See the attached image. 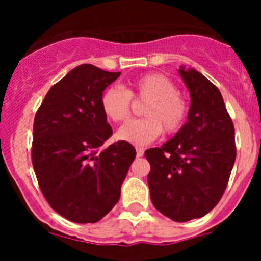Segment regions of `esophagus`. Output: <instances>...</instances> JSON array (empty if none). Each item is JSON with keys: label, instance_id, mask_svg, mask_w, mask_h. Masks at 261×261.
Returning <instances> with one entry per match:
<instances>
[{"label": "esophagus", "instance_id": "esophagus-1", "mask_svg": "<svg viewBox=\"0 0 261 261\" xmlns=\"http://www.w3.org/2000/svg\"><path fill=\"white\" fill-rule=\"evenodd\" d=\"M144 155V149L143 147H136V156L141 158Z\"/></svg>", "mask_w": 261, "mask_h": 261}]
</instances>
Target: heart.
Returning <instances> with one entry per match:
<instances>
[{"instance_id": "1", "label": "heart", "mask_w": 261, "mask_h": 261, "mask_svg": "<svg viewBox=\"0 0 261 261\" xmlns=\"http://www.w3.org/2000/svg\"><path fill=\"white\" fill-rule=\"evenodd\" d=\"M133 101L145 102L141 109L145 117L126 122L117 131V138L134 145H147L163 130L174 135L183 128L189 115V103L177 84L160 73L140 75L125 88H107L101 96L102 111L112 122H123L133 112Z\"/></svg>"}]
</instances>
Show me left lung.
<instances>
[{
    "mask_svg": "<svg viewBox=\"0 0 261 261\" xmlns=\"http://www.w3.org/2000/svg\"><path fill=\"white\" fill-rule=\"evenodd\" d=\"M191 92L188 122L145 151L155 208L175 222L207 215L220 202L236 159L235 128L221 92L194 69L179 70Z\"/></svg>",
    "mask_w": 261,
    "mask_h": 261,
    "instance_id": "1",
    "label": "left lung"
}]
</instances>
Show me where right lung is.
I'll return each instance as SVG.
<instances>
[{"label": "right lung", "mask_w": 261, "mask_h": 261, "mask_svg": "<svg viewBox=\"0 0 261 261\" xmlns=\"http://www.w3.org/2000/svg\"><path fill=\"white\" fill-rule=\"evenodd\" d=\"M118 77L78 65L49 89L34 118L31 160L40 191L73 222L94 223L114 208L136 156L122 140L101 150L112 135L101 96Z\"/></svg>", "instance_id": "add662e5"}]
</instances>
